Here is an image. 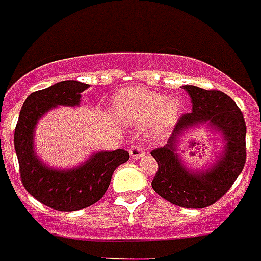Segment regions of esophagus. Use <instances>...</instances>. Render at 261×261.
Masks as SVG:
<instances>
[{
	"label": "esophagus",
	"mask_w": 261,
	"mask_h": 261,
	"mask_svg": "<svg viewBox=\"0 0 261 261\" xmlns=\"http://www.w3.org/2000/svg\"><path fill=\"white\" fill-rule=\"evenodd\" d=\"M146 154V150L141 146H134L130 149V157L134 160H139L142 159L143 155Z\"/></svg>",
	"instance_id": "1"
}]
</instances>
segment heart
I'll list each match as a JSON object with an SVG mask.
<instances>
[{
	"instance_id": "1",
	"label": "heart",
	"mask_w": 261,
	"mask_h": 261,
	"mask_svg": "<svg viewBox=\"0 0 261 261\" xmlns=\"http://www.w3.org/2000/svg\"><path fill=\"white\" fill-rule=\"evenodd\" d=\"M177 97L168 98L161 93L131 88L118 94L114 102L116 118L127 126H138L150 122L160 114L163 122H171L180 111Z\"/></svg>"
}]
</instances>
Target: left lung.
I'll return each mask as SVG.
<instances>
[{"label":"left lung","mask_w":261,"mask_h":261,"mask_svg":"<svg viewBox=\"0 0 261 261\" xmlns=\"http://www.w3.org/2000/svg\"><path fill=\"white\" fill-rule=\"evenodd\" d=\"M192 102V111L178 119L168 143L151 151L159 171L153 190L172 204L186 208H204L226 194L245 164L247 126L243 112L221 90H204L182 85ZM206 126L221 135L223 150L204 168H190L178 151L188 132Z\"/></svg>","instance_id":"obj_1"}]
</instances>
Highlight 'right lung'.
Here are the masks:
<instances>
[{
  "label": "right lung",
  "instance_id": "obj_1",
  "mask_svg": "<svg viewBox=\"0 0 261 261\" xmlns=\"http://www.w3.org/2000/svg\"><path fill=\"white\" fill-rule=\"evenodd\" d=\"M88 84L67 80L31 93L22 104L14 130L21 181L25 190L43 204L58 211H75L98 202L110 186L115 169L128 160L118 150L93 151L85 161L71 168H55L43 161L35 149L39 120L58 107H79Z\"/></svg>",
  "mask_w": 261,
  "mask_h": 261
}]
</instances>
